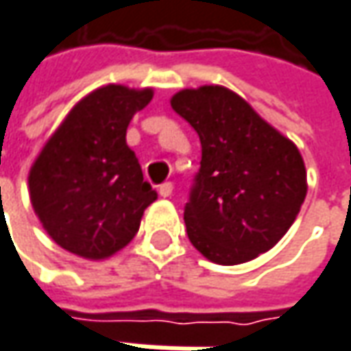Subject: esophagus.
Returning a JSON list of instances; mask_svg holds the SVG:
<instances>
[{"label": "esophagus", "instance_id": "34e87169", "mask_svg": "<svg viewBox=\"0 0 351 351\" xmlns=\"http://www.w3.org/2000/svg\"><path fill=\"white\" fill-rule=\"evenodd\" d=\"M171 191H173V185H171V182L162 183V185L158 187V193H160L162 197H169L171 195Z\"/></svg>", "mask_w": 351, "mask_h": 351}]
</instances>
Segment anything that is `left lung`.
Returning <instances> with one entry per match:
<instances>
[{
    "mask_svg": "<svg viewBox=\"0 0 351 351\" xmlns=\"http://www.w3.org/2000/svg\"><path fill=\"white\" fill-rule=\"evenodd\" d=\"M169 103L201 141V168L183 213L191 244L221 265L274 248L306 197L299 148L223 86L182 89Z\"/></svg>",
    "mask_w": 351,
    "mask_h": 351,
    "instance_id": "1",
    "label": "left lung"
}]
</instances>
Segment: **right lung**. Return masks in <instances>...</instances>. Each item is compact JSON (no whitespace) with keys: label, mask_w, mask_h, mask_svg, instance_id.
Segmentation results:
<instances>
[{"label":"right lung","mask_w":351,"mask_h":351,"mask_svg":"<svg viewBox=\"0 0 351 351\" xmlns=\"http://www.w3.org/2000/svg\"><path fill=\"white\" fill-rule=\"evenodd\" d=\"M154 91L103 86L66 115L29 171L33 209L48 236L86 260L123 250L156 191L127 146V127Z\"/></svg>","instance_id":"right-lung-1"}]
</instances>
